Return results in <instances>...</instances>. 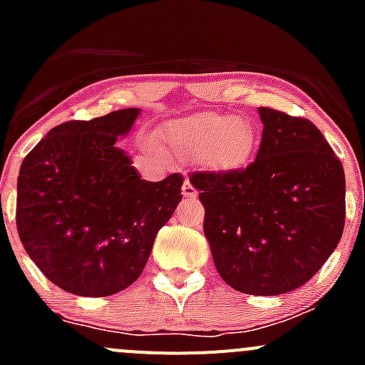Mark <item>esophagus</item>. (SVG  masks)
<instances>
[{"instance_id":"1","label":"esophagus","mask_w":365,"mask_h":365,"mask_svg":"<svg viewBox=\"0 0 365 365\" xmlns=\"http://www.w3.org/2000/svg\"><path fill=\"white\" fill-rule=\"evenodd\" d=\"M182 194H183V197H189V200H194V197L197 196V190L194 189L192 183L189 182V178H185V182H183Z\"/></svg>"}]
</instances>
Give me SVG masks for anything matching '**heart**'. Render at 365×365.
I'll return each mask as SVG.
<instances>
[{"label":"heart","mask_w":365,"mask_h":365,"mask_svg":"<svg viewBox=\"0 0 365 365\" xmlns=\"http://www.w3.org/2000/svg\"><path fill=\"white\" fill-rule=\"evenodd\" d=\"M162 143L180 159L201 157L208 168L233 171L252 157L256 130L245 118L219 113H200L169 121Z\"/></svg>","instance_id":"b5f03b06"}]
</instances>
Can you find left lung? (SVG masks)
I'll use <instances>...</instances> for the list:
<instances>
[{"label":"left lung","instance_id":"1","mask_svg":"<svg viewBox=\"0 0 365 365\" xmlns=\"http://www.w3.org/2000/svg\"><path fill=\"white\" fill-rule=\"evenodd\" d=\"M256 160L227 173H194L205 237L226 284L247 295H282L309 281L339 244L344 169L314 123L257 109Z\"/></svg>","mask_w":365,"mask_h":365}]
</instances>
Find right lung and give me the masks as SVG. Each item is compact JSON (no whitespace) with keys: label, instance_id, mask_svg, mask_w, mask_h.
Listing matches in <instances>:
<instances>
[{"label":"right lung","instance_id":"obj_1","mask_svg":"<svg viewBox=\"0 0 365 365\" xmlns=\"http://www.w3.org/2000/svg\"><path fill=\"white\" fill-rule=\"evenodd\" d=\"M141 109L51 128L17 178V231L28 256L72 295L109 297L135 282L183 178L146 182L118 148Z\"/></svg>","mask_w":365,"mask_h":365}]
</instances>
